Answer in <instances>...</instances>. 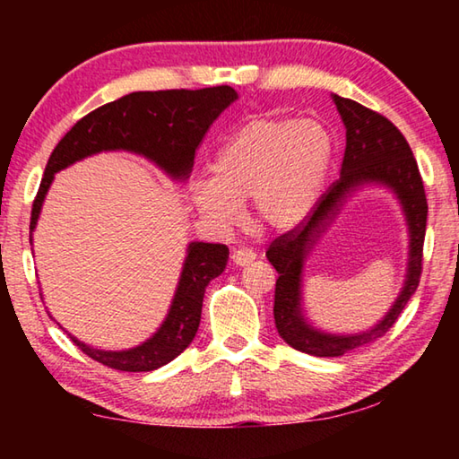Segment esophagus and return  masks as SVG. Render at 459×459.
<instances>
[{
    "instance_id": "esophagus-1",
    "label": "esophagus",
    "mask_w": 459,
    "mask_h": 459,
    "mask_svg": "<svg viewBox=\"0 0 459 459\" xmlns=\"http://www.w3.org/2000/svg\"><path fill=\"white\" fill-rule=\"evenodd\" d=\"M230 259L235 265H248V263H253L255 259H257V253H255L251 247H238L232 251Z\"/></svg>"
}]
</instances>
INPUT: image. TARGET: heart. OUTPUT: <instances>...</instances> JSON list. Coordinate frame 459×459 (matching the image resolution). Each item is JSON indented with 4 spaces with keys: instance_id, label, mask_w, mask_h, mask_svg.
Wrapping results in <instances>:
<instances>
[{
    "instance_id": "obj_1",
    "label": "heart",
    "mask_w": 459,
    "mask_h": 459,
    "mask_svg": "<svg viewBox=\"0 0 459 459\" xmlns=\"http://www.w3.org/2000/svg\"><path fill=\"white\" fill-rule=\"evenodd\" d=\"M332 137L316 121L257 117L247 121L212 161V180H194L190 198L221 227H232L240 202H251L257 227L285 230L312 211L328 174Z\"/></svg>"
}]
</instances>
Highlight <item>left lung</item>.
<instances>
[{
	"mask_svg": "<svg viewBox=\"0 0 459 459\" xmlns=\"http://www.w3.org/2000/svg\"><path fill=\"white\" fill-rule=\"evenodd\" d=\"M333 103L346 126V150L340 178L322 194L298 227L283 232L267 248V259L279 273L273 306L279 336L295 351L312 356H342L385 336L405 309L411 295L415 293L423 269L427 198L417 160L405 135L385 115L352 99L333 95ZM367 181H378L393 187L406 211L411 235L408 281L392 312L375 329L356 337H332L309 329L299 312L300 267L307 248L315 242L327 221L335 215L343 198Z\"/></svg>",
	"mask_w": 459,
	"mask_h": 459,
	"instance_id": "left-lung-1",
	"label": "left lung"
}]
</instances>
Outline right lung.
Instances as JSON below:
<instances>
[{
	"label": "right lung",
	"instance_id": "right-lung-1",
	"mask_svg": "<svg viewBox=\"0 0 459 459\" xmlns=\"http://www.w3.org/2000/svg\"><path fill=\"white\" fill-rule=\"evenodd\" d=\"M235 99V89L227 84L198 91H139L84 115L60 139L46 164L32 204L30 232L36 229L54 174L87 155L107 150L135 152L155 161L176 180H186L194 166V153L208 127ZM227 259V245L190 243L166 322L142 346L123 352H107L82 344L71 333L68 336L89 359L108 368L147 372L164 367L180 356L196 336L206 285L222 273Z\"/></svg>",
	"mask_w": 459,
	"mask_h": 459
}]
</instances>
